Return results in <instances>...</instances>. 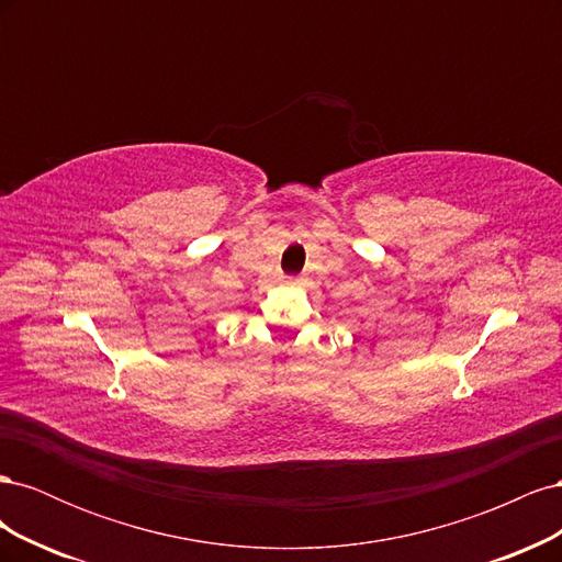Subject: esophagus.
Returning <instances> with one entry per match:
<instances>
[{"label":"esophagus","mask_w":562,"mask_h":562,"mask_svg":"<svg viewBox=\"0 0 562 562\" xmlns=\"http://www.w3.org/2000/svg\"><path fill=\"white\" fill-rule=\"evenodd\" d=\"M297 281V277H288V283H295Z\"/></svg>","instance_id":"obj_1"}]
</instances>
